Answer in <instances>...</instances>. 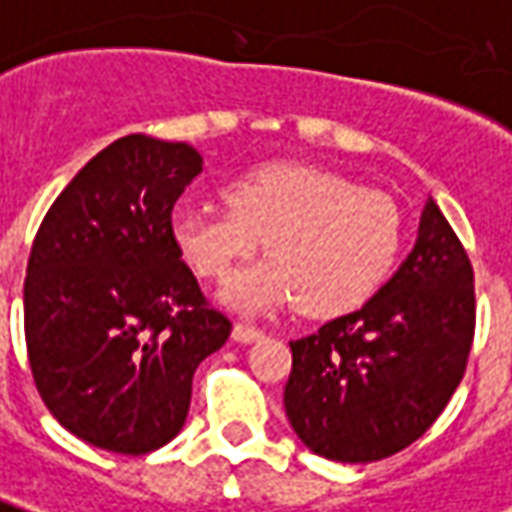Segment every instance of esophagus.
I'll return each mask as SVG.
<instances>
[{"mask_svg": "<svg viewBox=\"0 0 512 512\" xmlns=\"http://www.w3.org/2000/svg\"><path fill=\"white\" fill-rule=\"evenodd\" d=\"M232 339L243 344L257 342V339H263V330L255 328V325H243V322H238V325L232 328Z\"/></svg>", "mask_w": 512, "mask_h": 512, "instance_id": "obj_1", "label": "esophagus"}]
</instances>
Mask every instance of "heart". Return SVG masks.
I'll return each instance as SVG.
<instances>
[{
    "label": "heart",
    "mask_w": 512,
    "mask_h": 512,
    "mask_svg": "<svg viewBox=\"0 0 512 512\" xmlns=\"http://www.w3.org/2000/svg\"><path fill=\"white\" fill-rule=\"evenodd\" d=\"M227 204L173 212L170 235L198 277H227L263 238L269 257L241 271L224 300L257 311L297 302L311 316L344 314L395 269L403 215L395 198L333 170L271 162L227 184Z\"/></svg>",
    "instance_id": "heart-1"
}]
</instances>
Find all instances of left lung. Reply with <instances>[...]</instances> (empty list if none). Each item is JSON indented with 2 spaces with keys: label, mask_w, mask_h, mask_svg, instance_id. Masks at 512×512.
<instances>
[{
  "label": "left lung",
  "mask_w": 512,
  "mask_h": 512,
  "mask_svg": "<svg viewBox=\"0 0 512 512\" xmlns=\"http://www.w3.org/2000/svg\"><path fill=\"white\" fill-rule=\"evenodd\" d=\"M474 328V266L429 198L415 249L373 300L291 342L288 423L319 457L387 460L443 415Z\"/></svg>",
  "instance_id": "left-lung-1"
}]
</instances>
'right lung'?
<instances>
[{"instance_id": "add662e5", "label": "right lung", "mask_w": 512, "mask_h": 512, "mask_svg": "<svg viewBox=\"0 0 512 512\" xmlns=\"http://www.w3.org/2000/svg\"><path fill=\"white\" fill-rule=\"evenodd\" d=\"M201 173L187 142L128 134L52 201L24 277L41 401L83 443L139 457L184 426L193 373L232 322L201 294L170 215Z\"/></svg>"}]
</instances>
